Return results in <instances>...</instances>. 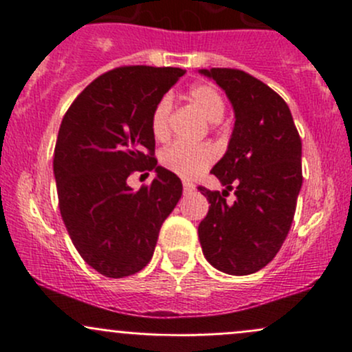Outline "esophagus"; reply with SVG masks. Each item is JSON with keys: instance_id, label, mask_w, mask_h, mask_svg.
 <instances>
[{"instance_id": "34e87169", "label": "esophagus", "mask_w": 352, "mask_h": 352, "mask_svg": "<svg viewBox=\"0 0 352 352\" xmlns=\"http://www.w3.org/2000/svg\"><path fill=\"white\" fill-rule=\"evenodd\" d=\"M194 189H196V186H194V184L186 182V180H184V194H190Z\"/></svg>"}]
</instances>
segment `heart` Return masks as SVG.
<instances>
[{"instance_id": "1", "label": "heart", "mask_w": 352, "mask_h": 352, "mask_svg": "<svg viewBox=\"0 0 352 352\" xmlns=\"http://www.w3.org/2000/svg\"><path fill=\"white\" fill-rule=\"evenodd\" d=\"M187 98L194 109L208 122H219L225 116V100L212 85L199 83L187 91ZM170 116H172V98H160L150 119L151 134L156 141H165L170 136ZM216 160V150L211 144H170L160 153V163L168 172L182 179H196L209 168Z\"/></svg>"}]
</instances>
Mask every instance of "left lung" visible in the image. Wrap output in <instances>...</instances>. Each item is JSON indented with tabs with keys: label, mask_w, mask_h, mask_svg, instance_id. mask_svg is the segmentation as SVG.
I'll return each mask as SVG.
<instances>
[{
	"label": "left lung",
	"mask_w": 352,
	"mask_h": 352,
	"mask_svg": "<svg viewBox=\"0 0 352 352\" xmlns=\"http://www.w3.org/2000/svg\"><path fill=\"white\" fill-rule=\"evenodd\" d=\"M199 73L225 90L235 110L228 150L211 170L226 189L199 187L211 204L199 242L218 271L254 274L276 257L293 223L303 184L300 134L286 102L252 74L232 67ZM230 190L233 203L226 202Z\"/></svg>",
	"instance_id": "left-lung-1"
}]
</instances>
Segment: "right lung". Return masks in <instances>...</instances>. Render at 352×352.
<instances>
[{
    "label": "right lung",
    "instance_id": "add662e5",
    "mask_svg": "<svg viewBox=\"0 0 352 352\" xmlns=\"http://www.w3.org/2000/svg\"><path fill=\"white\" fill-rule=\"evenodd\" d=\"M180 67L122 66L91 81L63 117L54 150L59 209L90 267L126 278L151 261L160 228L182 196L175 173L156 165L150 119ZM155 169L134 193L126 177Z\"/></svg>",
    "mask_w": 352,
    "mask_h": 352
}]
</instances>
